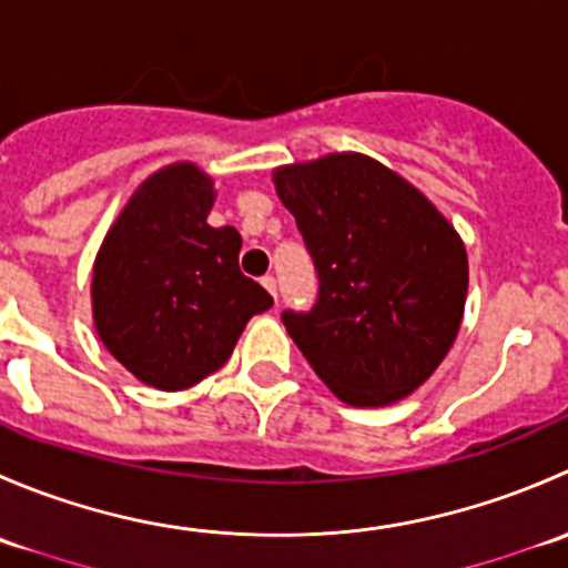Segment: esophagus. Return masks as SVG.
I'll use <instances>...</instances> for the list:
<instances>
[{
  "label": "esophagus",
  "instance_id": "esophagus-1",
  "mask_svg": "<svg viewBox=\"0 0 568 568\" xmlns=\"http://www.w3.org/2000/svg\"><path fill=\"white\" fill-rule=\"evenodd\" d=\"M261 285H263V288H266V291H268V294H272V296H274V300H277V280H274V277H272V274H266V277H263V280H261Z\"/></svg>",
  "mask_w": 568,
  "mask_h": 568
}]
</instances>
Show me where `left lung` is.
Instances as JSON below:
<instances>
[{
  "label": "left lung",
  "mask_w": 568,
  "mask_h": 568,
  "mask_svg": "<svg viewBox=\"0 0 568 568\" xmlns=\"http://www.w3.org/2000/svg\"><path fill=\"white\" fill-rule=\"evenodd\" d=\"M318 272L311 313L283 324L318 379L348 406L415 393L454 346L467 250L417 186L365 153H326L272 173Z\"/></svg>",
  "instance_id": "obj_1"
}]
</instances>
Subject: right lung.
Wrapping results in <instances>:
<instances>
[{"instance_id": "right-lung-1", "label": "right lung", "mask_w": 568, "mask_h": 568, "mask_svg": "<svg viewBox=\"0 0 568 568\" xmlns=\"http://www.w3.org/2000/svg\"><path fill=\"white\" fill-rule=\"evenodd\" d=\"M214 178L194 162L148 175L93 263V324L142 385L178 393L227 363L272 296L239 268L236 227H211Z\"/></svg>"}]
</instances>
